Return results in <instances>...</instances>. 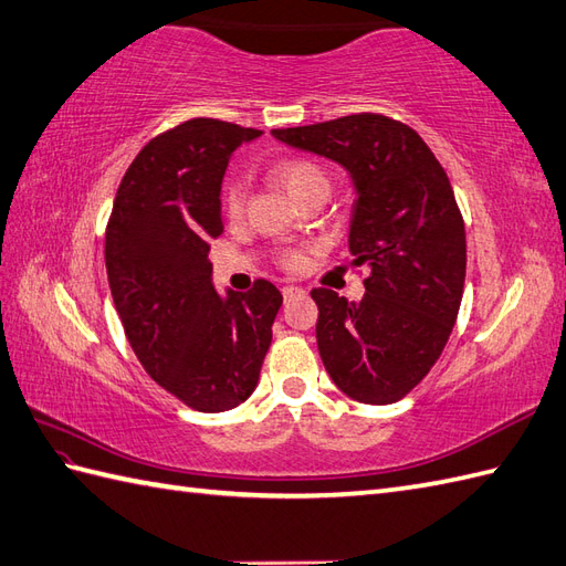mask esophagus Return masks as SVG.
<instances>
[{
  "label": "esophagus",
  "instance_id": "obj_1",
  "mask_svg": "<svg viewBox=\"0 0 566 566\" xmlns=\"http://www.w3.org/2000/svg\"><path fill=\"white\" fill-rule=\"evenodd\" d=\"M304 292V289L301 286H294V284H286V286H282V294H284V298H292V296H296V294H301Z\"/></svg>",
  "mask_w": 566,
  "mask_h": 566
}]
</instances>
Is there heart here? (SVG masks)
I'll return each instance as SVG.
<instances>
[{"label": "heart", "instance_id": "heart-1", "mask_svg": "<svg viewBox=\"0 0 566 566\" xmlns=\"http://www.w3.org/2000/svg\"><path fill=\"white\" fill-rule=\"evenodd\" d=\"M272 176L280 186L292 195V200H304L308 192L315 190H331V178H327L325 168L315 164L313 159H304V156H289V159H280L272 166ZM245 202V182L243 178H231L223 188V212L229 217H239L243 212ZM277 265L284 270H304L306 265V251L298 248H282L274 255Z\"/></svg>", "mask_w": 566, "mask_h": 566}]
</instances>
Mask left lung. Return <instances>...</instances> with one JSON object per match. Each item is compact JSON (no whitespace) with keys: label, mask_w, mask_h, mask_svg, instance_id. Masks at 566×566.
Wrapping results in <instances>:
<instances>
[{"label":"left lung","mask_w":566,"mask_h":566,"mask_svg":"<svg viewBox=\"0 0 566 566\" xmlns=\"http://www.w3.org/2000/svg\"><path fill=\"white\" fill-rule=\"evenodd\" d=\"M343 164L357 186L349 251L366 294L315 286V339L335 386L366 405L402 400L449 343L465 284V223L443 166L410 125L384 113L272 129Z\"/></svg>","instance_id":"left-lung-1"}]
</instances>
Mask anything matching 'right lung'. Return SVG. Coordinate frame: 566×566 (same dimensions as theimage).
<instances>
[{
  "label": "right lung",
  "mask_w": 566,
  "mask_h": 566,
  "mask_svg": "<svg viewBox=\"0 0 566 566\" xmlns=\"http://www.w3.org/2000/svg\"><path fill=\"white\" fill-rule=\"evenodd\" d=\"M260 129L192 117L144 144L105 227V270L127 343L156 384L197 412L251 398L282 306L255 280L221 298L209 241L223 233L219 190L229 156Z\"/></svg>",
  "instance_id": "1"
}]
</instances>
